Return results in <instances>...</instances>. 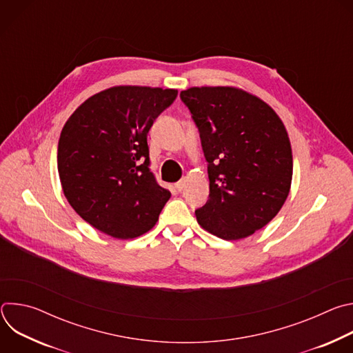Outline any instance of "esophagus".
<instances>
[{"mask_svg":"<svg viewBox=\"0 0 353 353\" xmlns=\"http://www.w3.org/2000/svg\"><path fill=\"white\" fill-rule=\"evenodd\" d=\"M184 185H185V179H181V180H179V181L174 184V187H176L177 191H181V190L184 188Z\"/></svg>","mask_w":353,"mask_h":353,"instance_id":"1","label":"esophagus"}]
</instances>
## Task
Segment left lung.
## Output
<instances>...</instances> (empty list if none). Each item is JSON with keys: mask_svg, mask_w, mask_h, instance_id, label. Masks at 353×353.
<instances>
[{"mask_svg": "<svg viewBox=\"0 0 353 353\" xmlns=\"http://www.w3.org/2000/svg\"><path fill=\"white\" fill-rule=\"evenodd\" d=\"M208 162L210 198L195 211L199 226L223 240L248 237L281 211L293 157L288 131L259 96L236 86L180 92Z\"/></svg>", "mask_w": 353, "mask_h": 353, "instance_id": "8db88e82", "label": "left lung"}]
</instances>
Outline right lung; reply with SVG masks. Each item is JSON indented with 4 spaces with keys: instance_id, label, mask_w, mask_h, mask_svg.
<instances>
[{
    "instance_id": "right-lung-1",
    "label": "right lung",
    "mask_w": 353,
    "mask_h": 353,
    "mask_svg": "<svg viewBox=\"0 0 353 353\" xmlns=\"http://www.w3.org/2000/svg\"><path fill=\"white\" fill-rule=\"evenodd\" d=\"M177 89L112 86L88 97L63 127L57 166L63 192L89 225L128 240L152 229L170 191L149 172L146 135Z\"/></svg>"
}]
</instances>
